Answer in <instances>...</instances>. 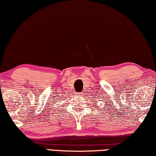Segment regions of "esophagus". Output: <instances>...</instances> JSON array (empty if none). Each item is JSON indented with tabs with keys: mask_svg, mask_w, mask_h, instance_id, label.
Returning a JSON list of instances; mask_svg holds the SVG:
<instances>
[{
	"mask_svg": "<svg viewBox=\"0 0 156 156\" xmlns=\"http://www.w3.org/2000/svg\"><path fill=\"white\" fill-rule=\"evenodd\" d=\"M80 94H83V93H82V92H81V93H80Z\"/></svg>",
	"mask_w": 156,
	"mask_h": 156,
	"instance_id": "1",
	"label": "esophagus"
}]
</instances>
